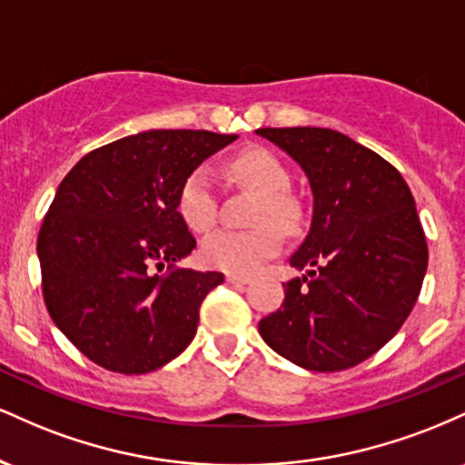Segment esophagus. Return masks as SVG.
<instances>
[{
    "label": "esophagus",
    "mask_w": 465,
    "mask_h": 465,
    "mask_svg": "<svg viewBox=\"0 0 465 465\" xmlns=\"http://www.w3.org/2000/svg\"><path fill=\"white\" fill-rule=\"evenodd\" d=\"M225 280H227V284H249L251 277H247V275H233V273H227V275H225Z\"/></svg>",
    "instance_id": "esophagus-1"
}]
</instances>
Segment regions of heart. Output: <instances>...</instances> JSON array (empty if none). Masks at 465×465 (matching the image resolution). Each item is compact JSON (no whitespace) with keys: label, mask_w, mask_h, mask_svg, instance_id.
<instances>
[{"label":"heart","mask_w":465,"mask_h":465,"mask_svg":"<svg viewBox=\"0 0 465 465\" xmlns=\"http://www.w3.org/2000/svg\"><path fill=\"white\" fill-rule=\"evenodd\" d=\"M229 173L240 183L260 194L253 216V223L260 227L249 232H233V229L214 232L203 240L201 258L212 269L233 275H251L282 249L284 238L272 223L284 229L295 227L297 205L286 194L291 185L286 168L273 153L264 148H249L240 153L229 163ZM177 210L185 225L196 233L216 225V183L207 165H199L183 179L177 194Z\"/></svg>","instance_id":"heart-1"}]
</instances>
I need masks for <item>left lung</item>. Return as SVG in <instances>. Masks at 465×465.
<instances>
[{
	"label": "left lung",
	"mask_w": 465,
	"mask_h": 465,
	"mask_svg": "<svg viewBox=\"0 0 465 465\" xmlns=\"http://www.w3.org/2000/svg\"><path fill=\"white\" fill-rule=\"evenodd\" d=\"M311 181L312 225L282 306L260 322L277 354L341 371L376 354L418 302L429 247L407 181L381 154L332 129H258Z\"/></svg>",
	"instance_id": "1"
}]
</instances>
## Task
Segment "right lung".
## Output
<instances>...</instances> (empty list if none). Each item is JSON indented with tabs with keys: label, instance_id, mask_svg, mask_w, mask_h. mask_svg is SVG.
<instances>
[{
	"label": "right lung",
	"instance_id": "1",
	"mask_svg": "<svg viewBox=\"0 0 465 465\" xmlns=\"http://www.w3.org/2000/svg\"><path fill=\"white\" fill-rule=\"evenodd\" d=\"M233 140L143 131L87 153L61 181L36 240L41 286L52 322L95 365L154 371L194 339L223 273L174 266L196 247L177 194Z\"/></svg>",
	"mask_w": 465,
	"mask_h": 465
}]
</instances>
